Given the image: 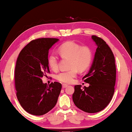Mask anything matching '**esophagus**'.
Returning <instances> with one entry per match:
<instances>
[{
  "label": "esophagus",
  "mask_w": 132,
  "mask_h": 132,
  "mask_svg": "<svg viewBox=\"0 0 132 132\" xmlns=\"http://www.w3.org/2000/svg\"><path fill=\"white\" fill-rule=\"evenodd\" d=\"M67 86H68V85H65V84H62V88H63V89L65 88V87H67Z\"/></svg>",
  "instance_id": "obj_1"
}]
</instances>
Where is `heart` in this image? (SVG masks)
<instances>
[{"label": "heart", "mask_w": 132, "mask_h": 132, "mask_svg": "<svg viewBox=\"0 0 132 132\" xmlns=\"http://www.w3.org/2000/svg\"><path fill=\"white\" fill-rule=\"evenodd\" d=\"M59 52L62 57L71 59L70 70L62 71L56 75V79L64 84H70L77 74V70L84 71L88 68L92 63V52L87 46H80L73 41H68L62 44L59 48ZM48 64L53 70H57L59 62L56 55L52 54L48 57Z\"/></svg>", "instance_id": "obj_1"}]
</instances>
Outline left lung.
<instances>
[{
	"instance_id": "8db88e82",
	"label": "left lung",
	"mask_w": 132,
	"mask_h": 132,
	"mask_svg": "<svg viewBox=\"0 0 132 132\" xmlns=\"http://www.w3.org/2000/svg\"><path fill=\"white\" fill-rule=\"evenodd\" d=\"M92 38L97 48L89 72L82 78L90 85L82 89L81 85H75L72 100L80 110L96 113L104 109L114 95L116 66L114 54L105 42L96 35Z\"/></svg>"
}]
</instances>
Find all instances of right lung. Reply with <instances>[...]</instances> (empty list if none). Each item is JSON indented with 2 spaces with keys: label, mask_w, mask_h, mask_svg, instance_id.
I'll list each match as a JSON object with an SVG mask.
<instances>
[{
  "label": "right lung",
  "mask_w": 132,
  "mask_h": 132,
  "mask_svg": "<svg viewBox=\"0 0 132 132\" xmlns=\"http://www.w3.org/2000/svg\"><path fill=\"white\" fill-rule=\"evenodd\" d=\"M59 39L39 38L21 51L16 62L14 79L18 101L27 112L42 115L54 107L61 92L59 82L43 84L42 78L50 72L48 50Z\"/></svg>",
  "instance_id": "right-lung-1"
}]
</instances>
